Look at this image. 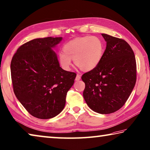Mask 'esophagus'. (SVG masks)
<instances>
[{
	"mask_svg": "<svg viewBox=\"0 0 150 150\" xmlns=\"http://www.w3.org/2000/svg\"><path fill=\"white\" fill-rule=\"evenodd\" d=\"M81 76L79 74H77V76H76V78H75V81H79L81 79Z\"/></svg>",
	"mask_w": 150,
	"mask_h": 150,
	"instance_id": "1",
	"label": "esophagus"
}]
</instances>
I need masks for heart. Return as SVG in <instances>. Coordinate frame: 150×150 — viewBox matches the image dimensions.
<instances>
[{"instance_id": "1", "label": "heart", "mask_w": 150, "mask_h": 150, "mask_svg": "<svg viewBox=\"0 0 150 150\" xmlns=\"http://www.w3.org/2000/svg\"><path fill=\"white\" fill-rule=\"evenodd\" d=\"M64 51L59 53V61L63 69H70L72 59L81 70L90 71L101 62L104 54V44L99 37L86 36L66 43Z\"/></svg>"}]
</instances>
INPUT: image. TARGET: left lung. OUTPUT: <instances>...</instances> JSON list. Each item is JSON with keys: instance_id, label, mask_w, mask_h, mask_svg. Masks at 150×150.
<instances>
[{"instance_id": "1", "label": "left lung", "mask_w": 150, "mask_h": 150, "mask_svg": "<svg viewBox=\"0 0 150 150\" xmlns=\"http://www.w3.org/2000/svg\"><path fill=\"white\" fill-rule=\"evenodd\" d=\"M106 48L101 62L83 75V97L92 110L101 114L115 112L127 102L137 80L134 52L125 40L102 33Z\"/></svg>"}]
</instances>
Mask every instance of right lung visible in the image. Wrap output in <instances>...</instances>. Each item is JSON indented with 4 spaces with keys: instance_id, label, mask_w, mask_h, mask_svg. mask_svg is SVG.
Instances as JSON below:
<instances>
[{
    "instance_id": "obj_1",
    "label": "right lung",
    "mask_w": 150,
    "mask_h": 150,
    "mask_svg": "<svg viewBox=\"0 0 150 150\" xmlns=\"http://www.w3.org/2000/svg\"><path fill=\"white\" fill-rule=\"evenodd\" d=\"M62 37L35 39L25 43L13 55L10 65L13 92L35 117L53 118L66 105L67 92L76 73L59 66L53 50Z\"/></svg>"
}]
</instances>
